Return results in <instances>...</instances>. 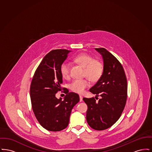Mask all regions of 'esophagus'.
<instances>
[{
  "mask_svg": "<svg viewBox=\"0 0 152 152\" xmlns=\"http://www.w3.org/2000/svg\"><path fill=\"white\" fill-rule=\"evenodd\" d=\"M80 102H81V101H83V97L81 96H80Z\"/></svg>",
  "mask_w": 152,
  "mask_h": 152,
  "instance_id": "1",
  "label": "esophagus"
}]
</instances>
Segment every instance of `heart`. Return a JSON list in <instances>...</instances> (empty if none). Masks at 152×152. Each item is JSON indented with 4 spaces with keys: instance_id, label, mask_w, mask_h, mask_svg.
Wrapping results in <instances>:
<instances>
[{
    "instance_id": "1",
    "label": "heart",
    "mask_w": 152,
    "mask_h": 152,
    "mask_svg": "<svg viewBox=\"0 0 152 152\" xmlns=\"http://www.w3.org/2000/svg\"><path fill=\"white\" fill-rule=\"evenodd\" d=\"M73 61L84 67V75L91 81H97L101 77L104 66L100 61L94 60V58L87 53H81L74 58ZM60 71L63 78H69L70 75L69 63L67 61L63 62L60 65ZM89 86V82L87 79L75 80L71 84L70 88L75 92L82 94Z\"/></svg>"
}]
</instances>
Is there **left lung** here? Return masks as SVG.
I'll return each mask as SVG.
<instances>
[{"mask_svg":"<svg viewBox=\"0 0 152 152\" xmlns=\"http://www.w3.org/2000/svg\"><path fill=\"white\" fill-rule=\"evenodd\" d=\"M102 56L104 70L101 77L89 91L100 99L83 98L87 104V123L93 129L105 130L121 115L127 98V80L123 66L104 48H95Z\"/></svg>","mask_w":152,"mask_h":152,"instance_id":"8db88e82","label":"left lung"}]
</instances>
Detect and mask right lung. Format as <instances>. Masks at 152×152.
Segmentation results:
<instances>
[{
	"instance_id": "1",
	"label": "right lung",
	"mask_w": 152,
	"mask_h": 152,
	"mask_svg": "<svg viewBox=\"0 0 152 152\" xmlns=\"http://www.w3.org/2000/svg\"><path fill=\"white\" fill-rule=\"evenodd\" d=\"M66 50H55L47 54L36 69L30 87L32 107L40 124L47 130L58 132L68 125L73 107L80 101L79 94L69 92L58 99L56 94L60 91L63 77L60 68L68 54Z\"/></svg>"
}]
</instances>
